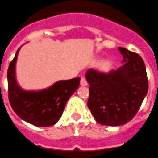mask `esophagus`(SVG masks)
Instances as JSON below:
<instances>
[{
    "mask_svg": "<svg viewBox=\"0 0 158 158\" xmlns=\"http://www.w3.org/2000/svg\"><path fill=\"white\" fill-rule=\"evenodd\" d=\"M80 84H81L82 86H87L88 82H87V80H86V79H85V78L82 77L81 80H80Z\"/></svg>",
    "mask_w": 158,
    "mask_h": 158,
    "instance_id": "esophagus-1",
    "label": "esophagus"
}]
</instances>
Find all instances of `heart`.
Listing matches in <instances>:
<instances>
[{"label":"heart","instance_id":"1","mask_svg":"<svg viewBox=\"0 0 158 158\" xmlns=\"http://www.w3.org/2000/svg\"><path fill=\"white\" fill-rule=\"evenodd\" d=\"M110 66H111L110 61L107 60H102L100 62V64H99V67H100V69L102 70H108V69L110 68Z\"/></svg>","mask_w":158,"mask_h":158}]
</instances>
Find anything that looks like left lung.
<instances>
[{
    "label": "left lung",
    "mask_w": 158,
    "mask_h": 158,
    "mask_svg": "<svg viewBox=\"0 0 158 158\" xmlns=\"http://www.w3.org/2000/svg\"><path fill=\"white\" fill-rule=\"evenodd\" d=\"M123 65L107 74L89 69L85 77L89 84L88 107L102 125L120 126L138 113L148 90L146 67L139 55L118 47Z\"/></svg>",
    "instance_id": "1"
}]
</instances>
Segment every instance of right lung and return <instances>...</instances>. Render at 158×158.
Returning a JSON list of instances; mask_svg holds the SVG:
<instances>
[{
    "instance_id": "1",
    "label": "right lung",
    "mask_w": 158,
    "mask_h": 158,
    "mask_svg": "<svg viewBox=\"0 0 158 158\" xmlns=\"http://www.w3.org/2000/svg\"><path fill=\"white\" fill-rule=\"evenodd\" d=\"M19 48L7 71L8 96L12 109L24 121L36 127H50L62 116L64 107L79 86L80 78L60 80L40 90H25L15 76Z\"/></svg>"
}]
</instances>
